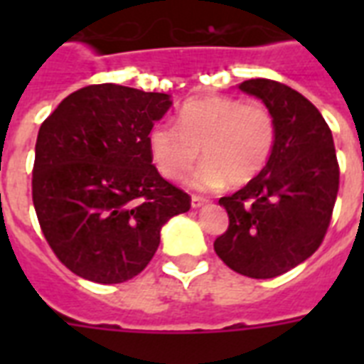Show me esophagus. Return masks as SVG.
<instances>
[{
	"label": "esophagus",
	"mask_w": 364,
	"mask_h": 364,
	"mask_svg": "<svg viewBox=\"0 0 364 364\" xmlns=\"http://www.w3.org/2000/svg\"><path fill=\"white\" fill-rule=\"evenodd\" d=\"M205 204H208V200L202 198V196H193V198H191V208H193V210L204 208Z\"/></svg>",
	"instance_id": "obj_1"
}]
</instances>
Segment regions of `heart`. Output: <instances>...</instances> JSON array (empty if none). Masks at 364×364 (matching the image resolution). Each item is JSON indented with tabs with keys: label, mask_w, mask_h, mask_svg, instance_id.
I'll use <instances>...</instances> for the list:
<instances>
[{
	"label": "heart",
	"mask_w": 364,
	"mask_h": 364,
	"mask_svg": "<svg viewBox=\"0 0 364 364\" xmlns=\"http://www.w3.org/2000/svg\"><path fill=\"white\" fill-rule=\"evenodd\" d=\"M177 122L179 126L168 121L151 126L149 151L162 176L181 179L202 149L205 162L188 177V185L200 191L255 179L276 143V122L266 105L227 96L188 100Z\"/></svg>",
	"instance_id": "heart-1"
}]
</instances>
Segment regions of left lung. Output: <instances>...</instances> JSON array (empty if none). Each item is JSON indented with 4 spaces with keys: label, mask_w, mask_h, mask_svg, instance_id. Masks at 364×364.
<instances>
[{
    "label": "left lung",
    "mask_w": 364,
    "mask_h": 364,
    "mask_svg": "<svg viewBox=\"0 0 364 364\" xmlns=\"http://www.w3.org/2000/svg\"><path fill=\"white\" fill-rule=\"evenodd\" d=\"M238 88L270 109L276 143L259 176L219 200L228 228L213 247L234 272L268 279L304 262L321 245L340 170L331 128L310 100L270 79H249Z\"/></svg>",
    "instance_id": "1"
}]
</instances>
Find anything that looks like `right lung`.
Instances as JSON below:
<instances>
[{
	"mask_svg": "<svg viewBox=\"0 0 364 364\" xmlns=\"http://www.w3.org/2000/svg\"><path fill=\"white\" fill-rule=\"evenodd\" d=\"M170 107V94L90 85L39 128L33 205L54 255L77 276L132 279L156 253L162 227L191 208L149 151V130Z\"/></svg>",
	"mask_w": 364,
	"mask_h": 364,
	"instance_id": "1",
	"label": "right lung"
}]
</instances>
